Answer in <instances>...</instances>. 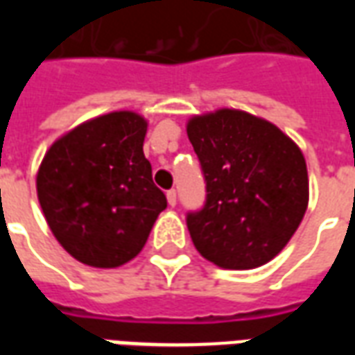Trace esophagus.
<instances>
[{
	"label": "esophagus",
	"mask_w": 355,
	"mask_h": 355,
	"mask_svg": "<svg viewBox=\"0 0 355 355\" xmlns=\"http://www.w3.org/2000/svg\"><path fill=\"white\" fill-rule=\"evenodd\" d=\"M167 201H169L171 207L177 205V192H175V190H169V192H167Z\"/></svg>",
	"instance_id": "esophagus-1"
}]
</instances>
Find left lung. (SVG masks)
Wrapping results in <instances>:
<instances>
[{
    "mask_svg": "<svg viewBox=\"0 0 355 355\" xmlns=\"http://www.w3.org/2000/svg\"><path fill=\"white\" fill-rule=\"evenodd\" d=\"M205 178V203L186 215L193 245L216 266L249 270L272 261L308 207L302 152L266 119L218 110L188 121Z\"/></svg>",
    "mask_w": 355,
    "mask_h": 355,
    "instance_id": "obj_1",
    "label": "left lung"
}]
</instances>
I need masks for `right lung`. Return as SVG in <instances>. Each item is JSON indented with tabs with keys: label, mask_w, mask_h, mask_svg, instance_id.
<instances>
[{
	"label": "right lung",
	"mask_w": 355,
	"mask_h": 355,
	"mask_svg": "<svg viewBox=\"0 0 355 355\" xmlns=\"http://www.w3.org/2000/svg\"><path fill=\"white\" fill-rule=\"evenodd\" d=\"M146 127L135 112H112L72 129L43 157L40 205L76 261L94 268L129 262L167 207L142 152Z\"/></svg>",
	"instance_id": "obj_1"
}]
</instances>
